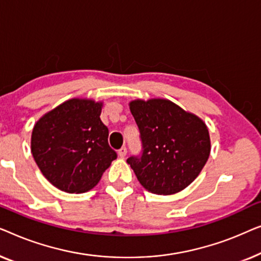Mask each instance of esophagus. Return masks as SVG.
<instances>
[{"mask_svg":"<svg viewBox=\"0 0 261 261\" xmlns=\"http://www.w3.org/2000/svg\"><path fill=\"white\" fill-rule=\"evenodd\" d=\"M126 152H127V150H126L125 146H122V148L118 150V155L122 157V159H124V157L126 156Z\"/></svg>","mask_w":261,"mask_h":261,"instance_id":"1","label":"esophagus"}]
</instances>
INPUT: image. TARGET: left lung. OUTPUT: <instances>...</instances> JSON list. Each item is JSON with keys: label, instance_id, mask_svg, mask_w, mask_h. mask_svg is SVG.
<instances>
[{"label": "left lung", "instance_id": "8db88e82", "mask_svg": "<svg viewBox=\"0 0 261 261\" xmlns=\"http://www.w3.org/2000/svg\"><path fill=\"white\" fill-rule=\"evenodd\" d=\"M142 153L126 160L150 193L170 195L187 188L202 170L211 153L209 132L202 119L168 99L130 102Z\"/></svg>", "mask_w": 261, "mask_h": 261}]
</instances>
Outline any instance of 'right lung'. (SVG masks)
<instances>
[{
  "instance_id": "right-lung-1",
  "label": "right lung",
  "mask_w": 261,
  "mask_h": 261,
  "mask_svg": "<svg viewBox=\"0 0 261 261\" xmlns=\"http://www.w3.org/2000/svg\"><path fill=\"white\" fill-rule=\"evenodd\" d=\"M102 102L69 99L42 116L32 132V153L43 176L66 193H85L117 159L109 129L100 120Z\"/></svg>"
}]
</instances>
